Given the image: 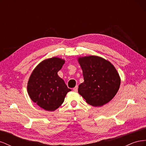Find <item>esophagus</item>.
Masks as SVG:
<instances>
[{"label": "esophagus", "mask_w": 146, "mask_h": 146, "mask_svg": "<svg viewBox=\"0 0 146 146\" xmlns=\"http://www.w3.org/2000/svg\"><path fill=\"white\" fill-rule=\"evenodd\" d=\"M77 90H78V86L77 85V86H76L73 88V91H75V92H77Z\"/></svg>", "instance_id": "1"}]
</instances>
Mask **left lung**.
<instances>
[{
	"label": "left lung",
	"mask_w": 146,
	"mask_h": 146,
	"mask_svg": "<svg viewBox=\"0 0 146 146\" xmlns=\"http://www.w3.org/2000/svg\"><path fill=\"white\" fill-rule=\"evenodd\" d=\"M84 82L78 92L86 102L94 107H100L111 100L121 84L119 74L108 61L98 56L78 58Z\"/></svg>",
	"instance_id": "obj_1"
}]
</instances>
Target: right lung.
Returning a JSON list of instances; mask_svg holds the SVG:
<instances>
[{"label": "right lung", "mask_w": 146, "mask_h": 146, "mask_svg": "<svg viewBox=\"0 0 146 146\" xmlns=\"http://www.w3.org/2000/svg\"><path fill=\"white\" fill-rule=\"evenodd\" d=\"M64 63V60L56 57L44 60L29 78L27 91L30 99L47 111L58 108L70 91L57 74Z\"/></svg>", "instance_id": "1"}]
</instances>
